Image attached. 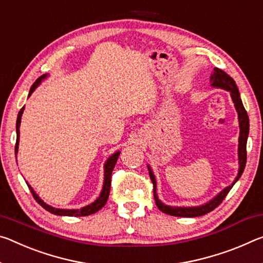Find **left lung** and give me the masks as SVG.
<instances>
[{
    "instance_id": "left-lung-1",
    "label": "left lung",
    "mask_w": 263,
    "mask_h": 263,
    "mask_svg": "<svg viewBox=\"0 0 263 263\" xmlns=\"http://www.w3.org/2000/svg\"><path fill=\"white\" fill-rule=\"evenodd\" d=\"M211 83L212 86L214 87H220V89L227 90L231 93L232 101L234 103V106L237 112V117H239V127H240V136H239V148H237V154H239V172H237V177L235 178L234 182L232 185L227 186L226 189H223L220 193L214 197L210 201L203 203L201 206H195V207H174V206H168L162 203L159 199H158L157 195V182H156V177L152 172V170L149 166L148 168V174L149 178L153 182V195L154 200H156V203L159 210L162 213H166L168 215L173 216H182V218H194V216H201L207 213H210L214 210V208L218 207L220 203L222 202V200L226 198L228 192L232 190V187L234 186L235 182L239 180L241 174L243 173L246 161H247V151H246V147H247V138L249 133V118L247 115V111L245 110L242 101L240 98L239 89L235 84L234 79H233L229 74H227L221 69L214 68L213 73L211 76Z\"/></svg>"
}]
</instances>
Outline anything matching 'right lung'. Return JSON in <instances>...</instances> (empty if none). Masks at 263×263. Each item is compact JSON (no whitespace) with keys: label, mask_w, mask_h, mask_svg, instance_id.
Returning <instances> with one entry per match:
<instances>
[{"label":"right lung","mask_w":263,"mask_h":263,"mask_svg":"<svg viewBox=\"0 0 263 263\" xmlns=\"http://www.w3.org/2000/svg\"><path fill=\"white\" fill-rule=\"evenodd\" d=\"M48 77V74H43L40 78L36 79V82L32 84L30 87V91H29V97H30L31 93L34 92L35 89L37 86L41 84V82ZM24 111V106L21 109L17 115V120H16V135H17V138H16V145H15V154H16V161H17V152H18V143H20V125H21V118H22V114ZM120 152L117 151L116 153L112 154V156L105 161V165H104V184H103V189L99 197L97 200H95L92 203L87 205L85 207H82L81 210H62V208H55L52 206H49L48 203H45L43 200H42L39 195L36 194V192L32 190V187L28 184L29 190H30L32 197L36 200L40 205L47 210L50 213L55 214V215H65V216H86V215H91L98 212L101 208L104 207L105 205L107 199H109V194H110V189H111V174L112 171L115 168V165L117 160H118Z\"/></svg>","instance_id":"1"}]
</instances>
